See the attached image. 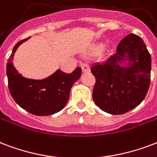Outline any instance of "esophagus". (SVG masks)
I'll use <instances>...</instances> for the list:
<instances>
[{
	"instance_id": "obj_1",
	"label": "esophagus",
	"mask_w": 157,
	"mask_h": 157,
	"mask_svg": "<svg viewBox=\"0 0 157 157\" xmlns=\"http://www.w3.org/2000/svg\"><path fill=\"white\" fill-rule=\"evenodd\" d=\"M81 69H82V71L83 72H88L90 71V67L89 64L87 63H84L81 64Z\"/></svg>"
}]
</instances>
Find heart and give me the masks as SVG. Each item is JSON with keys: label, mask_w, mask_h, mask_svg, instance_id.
<instances>
[{"label": "heart", "mask_w": 157, "mask_h": 157, "mask_svg": "<svg viewBox=\"0 0 157 157\" xmlns=\"http://www.w3.org/2000/svg\"><path fill=\"white\" fill-rule=\"evenodd\" d=\"M101 48H102V46H101V45H97V46L94 47V51L98 52V51H100Z\"/></svg>", "instance_id": "1"}]
</instances>
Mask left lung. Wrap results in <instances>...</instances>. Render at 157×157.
I'll return each mask as SVG.
<instances>
[{"instance_id": "8db88e82", "label": "left lung", "mask_w": 157, "mask_h": 157, "mask_svg": "<svg viewBox=\"0 0 157 157\" xmlns=\"http://www.w3.org/2000/svg\"><path fill=\"white\" fill-rule=\"evenodd\" d=\"M127 54L128 68L117 64ZM151 59L141 37L130 33L118 44L115 53L90 68L95 77L92 97L106 113L119 115L139 105L147 95L151 82Z\"/></svg>"}]
</instances>
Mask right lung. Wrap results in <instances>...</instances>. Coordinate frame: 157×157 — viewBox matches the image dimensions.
I'll return each mask as SVG.
<instances>
[{
    "label": "right lung",
    "mask_w": 157,
    "mask_h": 157,
    "mask_svg": "<svg viewBox=\"0 0 157 157\" xmlns=\"http://www.w3.org/2000/svg\"><path fill=\"white\" fill-rule=\"evenodd\" d=\"M28 39L18 42L8 59L6 74L10 93L25 110L37 116L51 115L62 110L69 100L71 88L81 75V67L70 74L58 70L49 77L40 81L25 78L12 64L17 48Z\"/></svg>",
    "instance_id": "obj_1"
}]
</instances>
